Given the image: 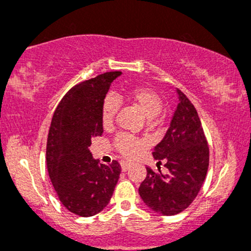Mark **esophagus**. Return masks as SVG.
<instances>
[{"mask_svg":"<svg viewBox=\"0 0 251 251\" xmlns=\"http://www.w3.org/2000/svg\"><path fill=\"white\" fill-rule=\"evenodd\" d=\"M131 166H132L131 162H128V161H123V162H121V168H122L123 172H126V170H128L129 168H130Z\"/></svg>","mask_w":251,"mask_h":251,"instance_id":"obj_1","label":"esophagus"}]
</instances>
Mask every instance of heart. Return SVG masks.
<instances>
[{
    "label": "heart",
    "mask_w": 251,
    "mask_h": 251,
    "mask_svg": "<svg viewBox=\"0 0 251 251\" xmlns=\"http://www.w3.org/2000/svg\"><path fill=\"white\" fill-rule=\"evenodd\" d=\"M128 99L132 104L142 111L144 116L148 120H152L161 113L163 108V101L158 94L154 90L147 89V88H136L128 93ZM120 109V101L114 95L109 94L105 96L102 103V123L105 128L110 126L114 123L117 111ZM115 148L120 154L125 157H135L142 151L146 142L140 138L131 136L129 134H120L115 138Z\"/></svg>",
    "instance_id": "heart-1"
}]
</instances>
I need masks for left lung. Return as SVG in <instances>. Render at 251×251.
Returning <instances> with one entry per match:
<instances>
[{"label":"left lung","instance_id":"1","mask_svg":"<svg viewBox=\"0 0 251 251\" xmlns=\"http://www.w3.org/2000/svg\"><path fill=\"white\" fill-rule=\"evenodd\" d=\"M170 126L154 148L157 166L164 162L167 174L147 167V177L138 188L141 199L155 213L173 216L193 203L209 167V147L195 107L181 90Z\"/></svg>","mask_w":251,"mask_h":251}]
</instances>
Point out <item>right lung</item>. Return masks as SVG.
Listing matches in <instances>:
<instances>
[{
    "label": "right lung",
    "mask_w": 251,
    "mask_h": 251,
    "mask_svg": "<svg viewBox=\"0 0 251 251\" xmlns=\"http://www.w3.org/2000/svg\"><path fill=\"white\" fill-rule=\"evenodd\" d=\"M121 72L104 73L73 87L56 108L47 141V168L62 204L82 217L108 205L120 178L117 161L99 164L89 147L103 132L102 103Z\"/></svg>",
    "instance_id": "1"
}]
</instances>
